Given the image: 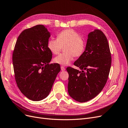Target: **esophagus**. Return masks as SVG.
<instances>
[{"label": "esophagus", "mask_w": 128, "mask_h": 128, "mask_svg": "<svg viewBox=\"0 0 128 128\" xmlns=\"http://www.w3.org/2000/svg\"><path fill=\"white\" fill-rule=\"evenodd\" d=\"M60 68H61V70H62V71H64V70H65V68L64 67V66H61Z\"/></svg>", "instance_id": "obj_1"}]
</instances>
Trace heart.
Listing matches in <instances>:
<instances>
[{
  "instance_id": "heart-1",
  "label": "heart",
  "mask_w": 128,
  "mask_h": 128,
  "mask_svg": "<svg viewBox=\"0 0 128 128\" xmlns=\"http://www.w3.org/2000/svg\"><path fill=\"white\" fill-rule=\"evenodd\" d=\"M65 53L59 55L54 59L55 63L61 65H68L76 57H80L84 53L86 42L75 30L68 29L60 32L57 35V39L51 38L48 43L50 51L54 54H58L64 46Z\"/></svg>"
}]
</instances>
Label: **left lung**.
I'll use <instances>...</instances> for the list:
<instances>
[{"mask_svg":"<svg viewBox=\"0 0 128 128\" xmlns=\"http://www.w3.org/2000/svg\"><path fill=\"white\" fill-rule=\"evenodd\" d=\"M74 64L80 70L66 68L69 95L77 102H86L102 92L112 64L108 42L102 31L95 29L88 33L85 50Z\"/></svg>","mask_w":128,"mask_h":128,"instance_id":"obj_1","label":"left lung"}]
</instances>
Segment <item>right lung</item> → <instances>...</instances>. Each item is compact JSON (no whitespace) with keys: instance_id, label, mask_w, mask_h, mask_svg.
<instances>
[{"instance_id":"1","label":"right lung","mask_w":128,"mask_h":128,"mask_svg":"<svg viewBox=\"0 0 128 128\" xmlns=\"http://www.w3.org/2000/svg\"><path fill=\"white\" fill-rule=\"evenodd\" d=\"M51 33L38 24L24 30L16 40L12 62L16 84L21 92L33 101H40L50 92L59 64H50L52 53L48 47Z\"/></svg>"}]
</instances>
